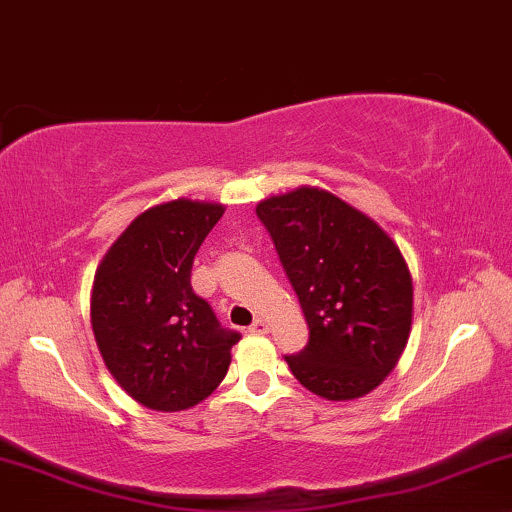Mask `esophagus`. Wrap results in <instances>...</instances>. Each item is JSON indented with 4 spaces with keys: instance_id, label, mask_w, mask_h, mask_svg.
Segmentation results:
<instances>
[{
    "instance_id": "34e87169",
    "label": "esophagus",
    "mask_w": 512,
    "mask_h": 512,
    "mask_svg": "<svg viewBox=\"0 0 512 512\" xmlns=\"http://www.w3.org/2000/svg\"><path fill=\"white\" fill-rule=\"evenodd\" d=\"M267 321H264V319H255V321H252L250 323V328H248V331L252 333V335H264V333H267Z\"/></svg>"
}]
</instances>
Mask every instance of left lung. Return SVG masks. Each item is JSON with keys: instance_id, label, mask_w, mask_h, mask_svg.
Returning a JSON list of instances; mask_svg holds the SVG:
<instances>
[{"instance_id": "1", "label": "left lung", "mask_w": 512, "mask_h": 512, "mask_svg": "<svg viewBox=\"0 0 512 512\" xmlns=\"http://www.w3.org/2000/svg\"><path fill=\"white\" fill-rule=\"evenodd\" d=\"M300 300L309 340L286 354L309 392L364 397L397 366L411 331L413 286L404 257L373 219L319 189L257 205Z\"/></svg>"}]
</instances>
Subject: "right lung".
<instances>
[{
  "label": "right lung",
  "mask_w": 512,
  "mask_h": 512,
  "mask_svg": "<svg viewBox=\"0 0 512 512\" xmlns=\"http://www.w3.org/2000/svg\"><path fill=\"white\" fill-rule=\"evenodd\" d=\"M222 215V205L184 198L146 210L96 271V345L122 390L153 411L208 397L241 340L191 288L193 257Z\"/></svg>",
  "instance_id": "obj_1"
}]
</instances>
